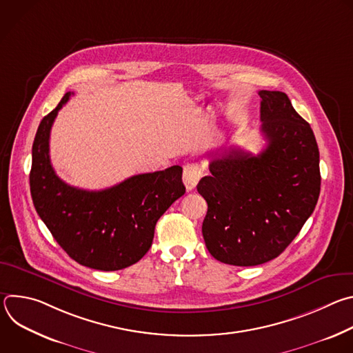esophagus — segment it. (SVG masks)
Segmentation results:
<instances>
[{"mask_svg": "<svg viewBox=\"0 0 353 353\" xmlns=\"http://www.w3.org/2000/svg\"><path fill=\"white\" fill-rule=\"evenodd\" d=\"M203 177V169L198 163H187L183 170V181L187 191H191L198 184L199 179Z\"/></svg>", "mask_w": 353, "mask_h": 353, "instance_id": "esophagus-1", "label": "esophagus"}]
</instances>
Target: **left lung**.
<instances>
[{"label":"left lung","mask_w":353,"mask_h":353,"mask_svg":"<svg viewBox=\"0 0 353 353\" xmlns=\"http://www.w3.org/2000/svg\"><path fill=\"white\" fill-rule=\"evenodd\" d=\"M259 155L229 148L210 163L196 190L208 204L203 236L221 263L253 267L276 259L313 214L320 195V154L310 124L286 93L260 90Z\"/></svg>","instance_id":"obj_1"}]
</instances>
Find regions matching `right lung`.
Returning a JSON list of instances; mask_svg holds the SVG:
<instances>
[{
  "instance_id": "right-lung-1",
  "label": "right lung",
  "mask_w": 353,
  "mask_h": 353,
  "mask_svg": "<svg viewBox=\"0 0 353 353\" xmlns=\"http://www.w3.org/2000/svg\"><path fill=\"white\" fill-rule=\"evenodd\" d=\"M59 106L37 128L32 148L30 194L36 212L56 241L78 264L117 271L138 263L152 245L158 219L185 192L183 169L132 176L100 191L81 190L64 183L50 162V130Z\"/></svg>"
}]
</instances>
